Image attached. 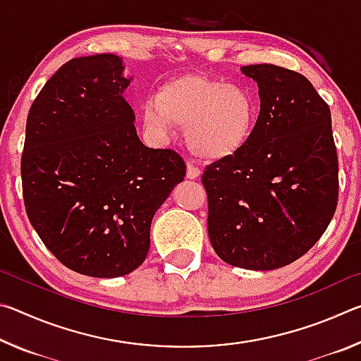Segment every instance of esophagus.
I'll return each instance as SVG.
<instances>
[{
	"label": "esophagus",
	"instance_id": "esophagus-1",
	"mask_svg": "<svg viewBox=\"0 0 361 361\" xmlns=\"http://www.w3.org/2000/svg\"><path fill=\"white\" fill-rule=\"evenodd\" d=\"M186 176H188L189 180H195V178H199V176H200V169H199V167H195L194 164L188 162V166H186Z\"/></svg>",
	"mask_w": 361,
	"mask_h": 361
}]
</instances>
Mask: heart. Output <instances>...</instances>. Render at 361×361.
<instances>
[{
  "mask_svg": "<svg viewBox=\"0 0 361 361\" xmlns=\"http://www.w3.org/2000/svg\"><path fill=\"white\" fill-rule=\"evenodd\" d=\"M258 118L253 95L197 73L162 84L157 99L146 102L143 121L157 135H170L175 124L186 126V143L195 157L218 162L245 148Z\"/></svg>",
  "mask_w": 361,
  "mask_h": 361,
  "instance_id": "1",
  "label": "heart"
}]
</instances>
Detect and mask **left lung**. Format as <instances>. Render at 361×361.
<instances>
[{
    "instance_id": "1",
    "label": "left lung",
    "mask_w": 361,
    "mask_h": 361,
    "mask_svg": "<svg viewBox=\"0 0 361 361\" xmlns=\"http://www.w3.org/2000/svg\"><path fill=\"white\" fill-rule=\"evenodd\" d=\"M258 82L259 116L245 148L205 167L212 247L231 266L272 271L315 245L338 207L331 111L299 73L242 66Z\"/></svg>"
}]
</instances>
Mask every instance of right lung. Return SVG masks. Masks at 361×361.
<instances>
[{"label": "right lung", "instance_id": "add662e5", "mask_svg": "<svg viewBox=\"0 0 361 361\" xmlns=\"http://www.w3.org/2000/svg\"><path fill=\"white\" fill-rule=\"evenodd\" d=\"M113 54L71 59L36 97L20 173L30 223L56 258L82 276L121 277L142 264L151 221L186 166L145 146Z\"/></svg>", "mask_w": 361, "mask_h": 361}]
</instances>
